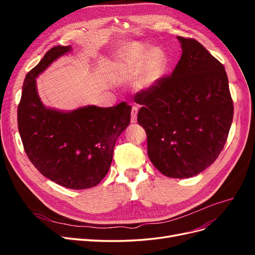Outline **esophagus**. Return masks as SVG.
Masks as SVG:
<instances>
[{
	"instance_id": "1",
	"label": "esophagus",
	"mask_w": 255,
	"mask_h": 255,
	"mask_svg": "<svg viewBox=\"0 0 255 255\" xmlns=\"http://www.w3.org/2000/svg\"><path fill=\"white\" fill-rule=\"evenodd\" d=\"M137 114H138V107L133 106L132 107V113H130V122L135 123L137 121Z\"/></svg>"
}]
</instances>
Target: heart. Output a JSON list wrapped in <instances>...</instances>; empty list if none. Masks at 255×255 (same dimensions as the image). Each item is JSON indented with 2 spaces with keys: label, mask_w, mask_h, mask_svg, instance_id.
<instances>
[{
  "label": "heart",
  "mask_w": 255,
  "mask_h": 255,
  "mask_svg": "<svg viewBox=\"0 0 255 255\" xmlns=\"http://www.w3.org/2000/svg\"><path fill=\"white\" fill-rule=\"evenodd\" d=\"M122 59L126 66L134 71L141 70L146 64L145 72L140 81L142 87H149L156 83L167 66V59L163 52L152 50L146 54L143 48L138 44L128 45L122 54Z\"/></svg>",
  "instance_id": "obj_1"
}]
</instances>
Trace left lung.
<instances>
[{
	"label": "left lung",
	"mask_w": 255,
	"mask_h": 255,
	"mask_svg": "<svg viewBox=\"0 0 255 255\" xmlns=\"http://www.w3.org/2000/svg\"><path fill=\"white\" fill-rule=\"evenodd\" d=\"M182 55L171 75L135 96L148 155L168 177L197 175L217 159L233 120L226 69L192 38L177 37Z\"/></svg>",
	"instance_id": "8db88e82"
}]
</instances>
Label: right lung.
Segmentation results:
<instances>
[{
    "label": "right lung",
    "mask_w": 255,
    "mask_h": 255,
    "mask_svg": "<svg viewBox=\"0 0 255 255\" xmlns=\"http://www.w3.org/2000/svg\"><path fill=\"white\" fill-rule=\"evenodd\" d=\"M70 51V45H56L26 74L18 106V128L26 155L38 171L64 187L86 189L109 172L116 140L129 125L132 107L126 102L71 112L45 107L37 94L36 78Z\"/></svg>",
    "instance_id": "right-lung-1"
}]
</instances>
